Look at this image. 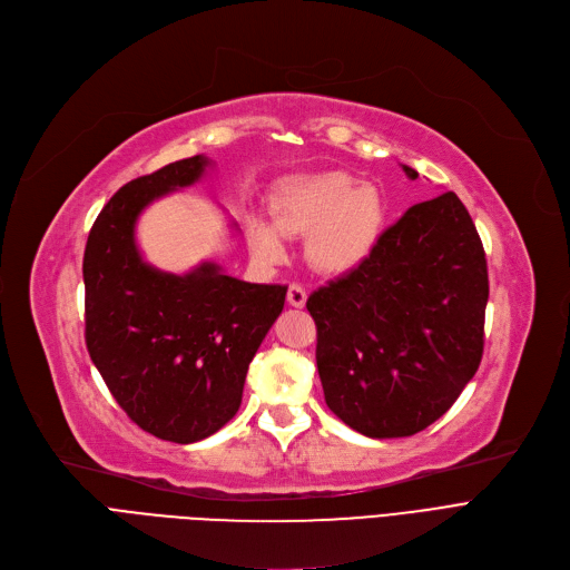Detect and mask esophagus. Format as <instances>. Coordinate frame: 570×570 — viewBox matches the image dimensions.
<instances>
[{"label": "esophagus", "instance_id": "esophagus-1", "mask_svg": "<svg viewBox=\"0 0 570 570\" xmlns=\"http://www.w3.org/2000/svg\"><path fill=\"white\" fill-rule=\"evenodd\" d=\"M286 301L291 307H305L307 303V291L301 284H291L288 293H286Z\"/></svg>", "mask_w": 570, "mask_h": 570}]
</instances>
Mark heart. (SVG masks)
I'll return each mask as SVG.
<instances>
[{
	"instance_id": "obj_1",
	"label": "heart",
	"mask_w": 570,
	"mask_h": 570,
	"mask_svg": "<svg viewBox=\"0 0 570 570\" xmlns=\"http://www.w3.org/2000/svg\"><path fill=\"white\" fill-rule=\"evenodd\" d=\"M385 200L344 170L291 177L273 196V219H249V245L265 265L288 256V235H307V258L325 275H344L379 245Z\"/></svg>"
}]
</instances>
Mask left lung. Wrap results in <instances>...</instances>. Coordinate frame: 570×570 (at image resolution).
Listing matches in <instances>:
<instances>
[{"label":"left lung","instance_id":"left-lung-1","mask_svg":"<svg viewBox=\"0 0 570 570\" xmlns=\"http://www.w3.org/2000/svg\"><path fill=\"white\" fill-rule=\"evenodd\" d=\"M488 295L462 200L445 191L409 207L361 265L307 297L325 404L372 439L439 421L481 365Z\"/></svg>","mask_w":570,"mask_h":570}]
</instances>
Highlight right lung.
<instances>
[{
	"label": "right lung",
	"instance_id": "obj_1",
	"mask_svg": "<svg viewBox=\"0 0 570 570\" xmlns=\"http://www.w3.org/2000/svg\"><path fill=\"white\" fill-rule=\"evenodd\" d=\"M207 166L196 155L131 179L104 205L82 258L89 357L131 421L173 443L215 434L237 413L252 357L286 301V286L239 282L217 263L170 275L142 261V209Z\"/></svg>",
	"mask_w": 570,
	"mask_h": 570
}]
</instances>
